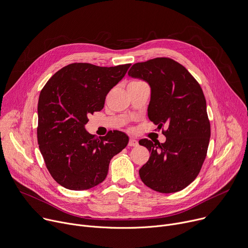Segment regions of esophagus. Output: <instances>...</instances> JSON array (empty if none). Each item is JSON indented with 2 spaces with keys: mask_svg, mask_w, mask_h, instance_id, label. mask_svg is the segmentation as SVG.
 <instances>
[{
  "mask_svg": "<svg viewBox=\"0 0 248 248\" xmlns=\"http://www.w3.org/2000/svg\"><path fill=\"white\" fill-rule=\"evenodd\" d=\"M138 145H139V141H138V140H133V139H130V140H129V141H128V146L133 147V146H138Z\"/></svg>",
  "mask_w": 248,
  "mask_h": 248,
  "instance_id": "obj_1",
  "label": "esophagus"
}]
</instances>
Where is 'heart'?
<instances>
[{"mask_svg": "<svg viewBox=\"0 0 248 248\" xmlns=\"http://www.w3.org/2000/svg\"><path fill=\"white\" fill-rule=\"evenodd\" d=\"M140 82H141V81H131V82H129V84H136V83H140Z\"/></svg>", "mask_w": 248, "mask_h": 248, "instance_id": "heart-1", "label": "heart"}]
</instances>
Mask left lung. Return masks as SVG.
<instances>
[{"label": "left lung", "instance_id": "1", "mask_svg": "<svg viewBox=\"0 0 248 248\" xmlns=\"http://www.w3.org/2000/svg\"><path fill=\"white\" fill-rule=\"evenodd\" d=\"M129 76L151 88L149 120L166 137L160 143L140 140L150 157L140 169L142 182L159 193L181 191L197 178L204 163L211 137L206 98L198 81L183 65L168 57L133 64Z\"/></svg>", "mask_w": 248, "mask_h": 248}]
</instances>
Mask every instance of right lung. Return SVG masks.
<instances>
[{"instance_id": "1", "label": "right lung", "mask_w": 248, "mask_h": 248, "mask_svg": "<svg viewBox=\"0 0 248 248\" xmlns=\"http://www.w3.org/2000/svg\"><path fill=\"white\" fill-rule=\"evenodd\" d=\"M129 66L71 63L42 88L37 142L46 168L62 187L82 191L99 185L107 177L110 159L127 145L128 137L120 130L95 138L84 125L90 115L104 108L106 96Z\"/></svg>"}]
</instances>
